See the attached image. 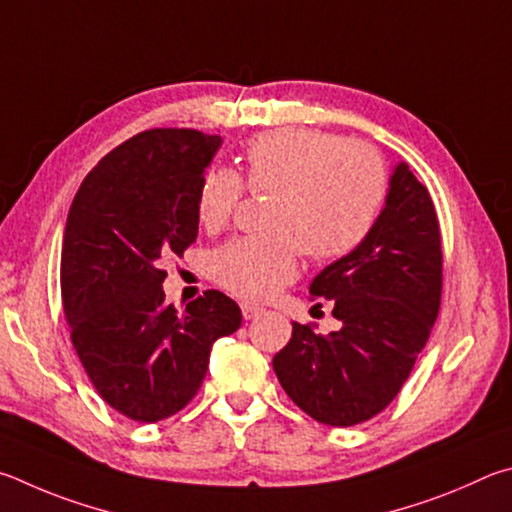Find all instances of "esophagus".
<instances>
[{
	"mask_svg": "<svg viewBox=\"0 0 512 512\" xmlns=\"http://www.w3.org/2000/svg\"><path fill=\"white\" fill-rule=\"evenodd\" d=\"M240 310H242V317H245V319H254V317L263 315V312H265L261 306H254V303H242Z\"/></svg>",
	"mask_w": 512,
	"mask_h": 512,
	"instance_id": "1",
	"label": "esophagus"
}]
</instances>
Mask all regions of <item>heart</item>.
Segmentation results:
<instances>
[{
	"label": "heart",
	"instance_id": "obj_1",
	"mask_svg": "<svg viewBox=\"0 0 512 512\" xmlns=\"http://www.w3.org/2000/svg\"><path fill=\"white\" fill-rule=\"evenodd\" d=\"M245 177L251 191L272 193L265 211L270 231L233 238L209 261L213 281L245 301H265L288 285L299 270V247L317 261L360 247L389 188L378 150L312 128H281L251 139ZM240 197L236 170H206L197 191L202 227H224Z\"/></svg>",
	"mask_w": 512,
	"mask_h": 512
}]
</instances>
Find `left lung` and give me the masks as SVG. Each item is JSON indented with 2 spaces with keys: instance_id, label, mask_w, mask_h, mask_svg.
Masks as SVG:
<instances>
[{
  "instance_id": "8db88e82",
  "label": "left lung",
  "mask_w": 512,
  "mask_h": 512,
  "mask_svg": "<svg viewBox=\"0 0 512 512\" xmlns=\"http://www.w3.org/2000/svg\"><path fill=\"white\" fill-rule=\"evenodd\" d=\"M441 285L434 202L400 161L369 236L310 283L312 297L333 301L342 328L324 337L294 321L288 346L274 355V373L294 405L333 427L380 414L427 344Z\"/></svg>"
}]
</instances>
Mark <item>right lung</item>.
Listing matches in <instances>:
<instances>
[{
  "mask_svg": "<svg viewBox=\"0 0 512 512\" xmlns=\"http://www.w3.org/2000/svg\"><path fill=\"white\" fill-rule=\"evenodd\" d=\"M218 134L155 128L89 173L71 202L60 288L71 342L107 405L157 423L193 400L220 337L240 328L236 301L206 290L184 312L166 303L161 263L197 238V191Z\"/></svg>",
  "mask_w": 512,
  "mask_h": 512,
  "instance_id": "1",
  "label": "right lung"
}]
</instances>
